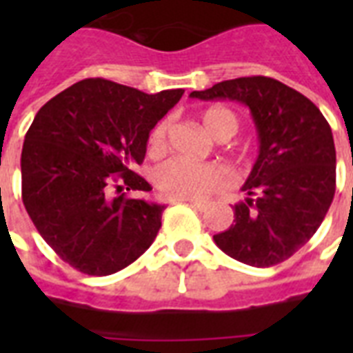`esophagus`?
<instances>
[{
	"mask_svg": "<svg viewBox=\"0 0 353 353\" xmlns=\"http://www.w3.org/2000/svg\"><path fill=\"white\" fill-rule=\"evenodd\" d=\"M179 201H185V203L192 205V207L199 210H205L209 207V201H205V199H179Z\"/></svg>",
	"mask_w": 353,
	"mask_h": 353,
	"instance_id": "obj_1",
	"label": "esophagus"
}]
</instances>
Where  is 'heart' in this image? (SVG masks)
I'll use <instances>...</instances> for the list:
<instances>
[{
	"mask_svg": "<svg viewBox=\"0 0 353 353\" xmlns=\"http://www.w3.org/2000/svg\"><path fill=\"white\" fill-rule=\"evenodd\" d=\"M207 132L216 139H229L238 132V117L231 110L221 106L209 108L201 115ZM166 122H157L148 137L150 154H161L165 150ZM231 174L218 163H194V161L174 157L165 161L155 170V185L166 198L188 199L199 198L225 187Z\"/></svg>",
	"mask_w": 353,
	"mask_h": 353,
	"instance_id": "b5f03b06",
	"label": "heart"
}]
</instances>
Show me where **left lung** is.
I'll use <instances>...</instances> for the list:
<instances>
[{
    "label": "left lung",
    "mask_w": 353,
    "mask_h": 353,
    "mask_svg": "<svg viewBox=\"0 0 353 353\" xmlns=\"http://www.w3.org/2000/svg\"><path fill=\"white\" fill-rule=\"evenodd\" d=\"M192 99H229L251 110L258 157L234 205V223L216 245L254 268L293 256L323 223L335 194L332 128L310 99L269 77L223 80Z\"/></svg>",
    "instance_id": "obj_1"
}]
</instances>
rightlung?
Returning <instances> with one entry per match:
<instances>
[{"mask_svg": "<svg viewBox=\"0 0 353 353\" xmlns=\"http://www.w3.org/2000/svg\"><path fill=\"white\" fill-rule=\"evenodd\" d=\"M183 93L148 95L85 79L36 113L21 150V198L41 238L80 273H117L155 240L165 205L112 190H152L132 168L143 163L152 128Z\"/></svg>", "mask_w": 353, "mask_h": 353, "instance_id": "add662e5", "label": "right lung"}]
</instances>
